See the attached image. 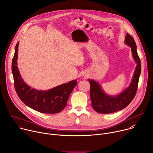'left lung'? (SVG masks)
Segmentation results:
<instances>
[{"label":"left lung","mask_w":153,"mask_h":153,"mask_svg":"<svg viewBox=\"0 0 153 153\" xmlns=\"http://www.w3.org/2000/svg\"><path fill=\"white\" fill-rule=\"evenodd\" d=\"M125 43L131 47L133 57L137 63L133 79L128 88L116 96H110L103 91L97 82L88 79L90 83V98L92 107L99 113L109 114L123 110L133 100L136 94L141 73L140 60L137 52L136 42L133 37L128 33L126 34Z\"/></svg>","instance_id":"1"}]
</instances>
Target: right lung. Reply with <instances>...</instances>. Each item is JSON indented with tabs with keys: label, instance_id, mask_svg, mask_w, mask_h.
Masks as SVG:
<instances>
[{
	"label": "right lung",
	"instance_id": "add662e5",
	"mask_svg": "<svg viewBox=\"0 0 153 153\" xmlns=\"http://www.w3.org/2000/svg\"><path fill=\"white\" fill-rule=\"evenodd\" d=\"M19 42L15 47V53L12 60V73L16 91L26 105L33 110L46 114H55L60 112L66 106L70 94L77 85V80L57 86L45 90L31 88L22 78L17 67V53Z\"/></svg>",
	"mask_w": 153,
	"mask_h": 153
}]
</instances>
